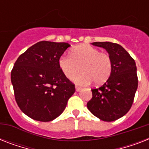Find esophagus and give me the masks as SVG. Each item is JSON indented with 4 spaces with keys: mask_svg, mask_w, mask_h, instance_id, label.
<instances>
[{
    "mask_svg": "<svg viewBox=\"0 0 149 149\" xmlns=\"http://www.w3.org/2000/svg\"><path fill=\"white\" fill-rule=\"evenodd\" d=\"M76 91H77V92H79V91H81V87H80V86H76Z\"/></svg>",
    "mask_w": 149,
    "mask_h": 149,
    "instance_id": "34e87169",
    "label": "esophagus"
}]
</instances>
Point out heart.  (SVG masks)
I'll return each instance as SVG.
<instances>
[{
    "instance_id": "1",
    "label": "heart",
    "mask_w": 149,
    "mask_h": 149,
    "mask_svg": "<svg viewBox=\"0 0 149 149\" xmlns=\"http://www.w3.org/2000/svg\"><path fill=\"white\" fill-rule=\"evenodd\" d=\"M58 64L64 76L70 79L81 69L83 72L73 78L79 85H87L92 81L97 85L104 84L112 71V60L108 54L86 45L73 48L70 56H61Z\"/></svg>"
}]
</instances>
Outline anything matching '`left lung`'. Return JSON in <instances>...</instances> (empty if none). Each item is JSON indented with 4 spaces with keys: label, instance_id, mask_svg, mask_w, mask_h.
<instances>
[{
    "label": "left lung",
    "instance_id": "8db88e82",
    "mask_svg": "<svg viewBox=\"0 0 149 149\" xmlns=\"http://www.w3.org/2000/svg\"><path fill=\"white\" fill-rule=\"evenodd\" d=\"M104 48L112 60V71L105 84L93 89L92 99L87 108L93 115L104 121H113L128 112L138 88L135 62L121 45L110 42H93Z\"/></svg>",
    "mask_w": 149,
    "mask_h": 149
}]
</instances>
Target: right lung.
Returning <instances> with one entry per match:
<instances>
[{
    "mask_svg": "<svg viewBox=\"0 0 149 149\" xmlns=\"http://www.w3.org/2000/svg\"><path fill=\"white\" fill-rule=\"evenodd\" d=\"M70 45L42 41L17 58L10 79L17 105L36 120L47 122L65 110L75 85L64 76L58 61Z\"/></svg>",
    "mask_w": 149,
    "mask_h": 149,
    "instance_id": "1",
    "label": "right lung"
}]
</instances>
